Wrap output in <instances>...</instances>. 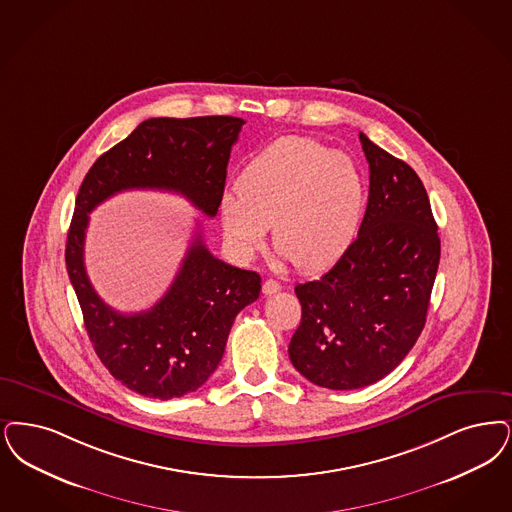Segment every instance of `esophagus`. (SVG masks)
Returning <instances> with one entry per match:
<instances>
[{
  "instance_id": "esophagus-1",
  "label": "esophagus",
  "mask_w": 512,
  "mask_h": 512,
  "mask_svg": "<svg viewBox=\"0 0 512 512\" xmlns=\"http://www.w3.org/2000/svg\"><path fill=\"white\" fill-rule=\"evenodd\" d=\"M280 289H282V284L276 282V280H272V278H268V280H265V284H263V293H265V295H274V293L280 291Z\"/></svg>"
}]
</instances>
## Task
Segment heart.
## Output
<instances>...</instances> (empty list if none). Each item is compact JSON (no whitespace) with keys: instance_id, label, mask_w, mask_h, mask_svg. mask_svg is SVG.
I'll return each mask as SVG.
<instances>
[{"instance_id":"obj_1","label":"heart","mask_w":512,"mask_h":512,"mask_svg":"<svg viewBox=\"0 0 512 512\" xmlns=\"http://www.w3.org/2000/svg\"><path fill=\"white\" fill-rule=\"evenodd\" d=\"M368 204L356 162L326 144L284 137L261 150L221 198L226 240L238 255L263 247L274 223V244L299 268L335 261L354 240Z\"/></svg>"}]
</instances>
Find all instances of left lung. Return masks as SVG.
I'll use <instances>...</instances> for the list:
<instances>
[{
    "label": "left lung",
    "instance_id": "obj_1",
    "mask_svg": "<svg viewBox=\"0 0 512 512\" xmlns=\"http://www.w3.org/2000/svg\"><path fill=\"white\" fill-rule=\"evenodd\" d=\"M369 196L358 238L318 280L297 284L289 360L310 383L368 387L396 368L427 322L440 263L427 190L406 162L360 133Z\"/></svg>",
    "mask_w": 512,
    "mask_h": 512
}]
</instances>
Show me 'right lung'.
Segmentation results:
<instances>
[{
	"mask_svg": "<svg viewBox=\"0 0 512 512\" xmlns=\"http://www.w3.org/2000/svg\"><path fill=\"white\" fill-rule=\"evenodd\" d=\"M242 118H150L91 165L66 240V270L104 368L127 389L158 400L200 389L217 369L238 312L261 293V276L226 265L196 232L171 287L148 310L122 314L91 286L83 242L89 213L131 188L169 190L215 217Z\"/></svg>",
	"mask_w": 512,
	"mask_h": 512,
	"instance_id": "1",
	"label": "right lung"
}]
</instances>
